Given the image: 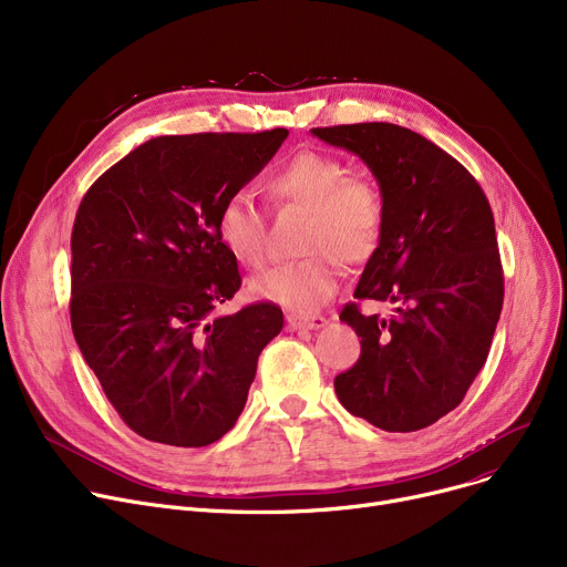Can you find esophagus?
<instances>
[{"label":"esophagus","instance_id":"obj_1","mask_svg":"<svg viewBox=\"0 0 567 567\" xmlns=\"http://www.w3.org/2000/svg\"><path fill=\"white\" fill-rule=\"evenodd\" d=\"M287 326H289V331H317L326 326V317H321V315H310V317L287 315Z\"/></svg>","mask_w":567,"mask_h":567}]
</instances>
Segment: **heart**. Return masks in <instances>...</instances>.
<instances>
[{
    "instance_id": "1",
    "label": "heart",
    "mask_w": 567,
    "mask_h": 567,
    "mask_svg": "<svg viewBox=\"0 0 567 567\" xmlns=\"http://www.w3.org/2000/svg\"><path fill=\"white\" fill-rule=\"evenodd\" d=\"M280 202L310 212L306 252L301 261L268 268L250 280V293L289 312L308 315L323 306L340 287L342 264L372 257L383 231V197L363 176L349 174V165L326 152L293 154L268 178ZM216 234L225 250L246 266H259L266 252V225L248 193H231L216 216Z\"/></svg>"
}]
</instances>
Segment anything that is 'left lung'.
<instances>
[{"label":"left lung","mask_w":567,"mask_h":567,"mask_svg":"<svg viewBox=\"0 0 567 567\" xmlns=\"http://www.w3.org/2000/svg\"><path fill=\"white\" fill-rule=\"evenodd\" d=\"M312 135L377 178L383 231L353 296L395 303L389 319L342 308L361 359L336 377L338 400L379 430H423L464 400L492 347L503 308L492 206L464 165L409 128L372 122Z\"/></svg>","instance_id":"8db88e82"}]
</instances>
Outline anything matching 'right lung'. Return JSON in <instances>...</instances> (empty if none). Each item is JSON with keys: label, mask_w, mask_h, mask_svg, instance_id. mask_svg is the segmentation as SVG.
<instances>
[{"label": "right lung", "mask_w": 567, "mask_h": 567, "mask_svg": "<svg viewBox=\"0 0 567 567\" xmlns=\"http://www.w3.org/2000/svg\"><path fill=\"white\" fill-rule=\"evenodd\" d=\"M287 128L154 137L101 174L71 234V326L103 393L140 436L202 449L241 415L282 310L216 308L241 287L216 234L223 199Z\"/></svg>", "instance_id": "obj_1"}]
</instances>
